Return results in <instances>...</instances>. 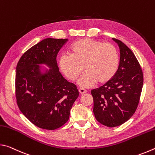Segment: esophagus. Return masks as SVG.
Wrapping results in <instances>:
<instances>
[{
    "label": "esophagus",
    "instance_id": "34e87169",
    "mask_svg": "<svg viewBox=\"0 0 155 155\" xmlns=\"http://www.w3.org/2000/svg\"><path fill=\"white\" fill-rule=\"evenodd\" d=\"M78 91H79V93L81 94H84L85 93H86V91L85 89H83V88H79L78 89Z\"/></svg>",
    "mask_w": 155,
    "mask_h": 155
}]
</instances>
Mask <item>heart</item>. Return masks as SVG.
I'll list each match as a JSON object with an SVG mask.
<instances>
[{
	"label": "heart",
	"instance_id": "b5f03b06",
	"mask_svg": "<svg viewBox=\"0 0 155 155\" xmlns=\"http://www.w3.org/2000/svg\"><path fill=\"white\" fill-rule=\"evenodd\" d=\"M59 65L61 72L71 81L77 80L84 68L85 72L78 84L89 87L97 81L104 84L114 78L118 69L119 54L111 44L83 39L71 46L70 54L61 56Z\"/></svg>",
	"mask_w": 155,
	"mask_h": 155
}]
</instances>
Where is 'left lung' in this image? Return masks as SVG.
Masks as SVG:
<instances>
[{
  "label": "left lung",
  "instance_id": "1",
  "mask_svg": "<svg viewBox=\"0 0 155 155\" xmlns=\"http://www.w3.org/2000/svg\"><path fill=\"white\" fill-rule=\"evenodd\" d=\"M120 48V58L116 74L109 82L91 91L93 111L97 121L108 127L124 124L137 108L143 77L133 52L119 40L113 38Z\"/></svg>",
  "mask_w": 155,
  "mask_h": 155
}]
</instances>
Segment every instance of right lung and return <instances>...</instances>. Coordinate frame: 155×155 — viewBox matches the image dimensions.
<instances>
[{
	"label": "right lung",
	"instance_id": "obj_1",
	"mask_svg": "<svg viewBox=\"0 0 155 155\" xmlns=\"http://www.w3.org/2000/svg\"><path fill=\"white\" fill-rule=\"evenodd\" d=\"M68 39L46 38L26 51L15 73V97L23 115L34 125L54 130L69 119L79 93L77 86L63 77L57 63L59 50ZM40 64L50 68L41 71Z\"/></svg>",
	"mask_w": 155,
	"mask_h": 155
}]
</instances>
